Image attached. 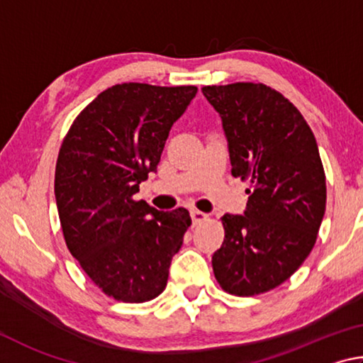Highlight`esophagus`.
Masks as SVG:
<instances>
[{
    "instance_id": "1",
    "label": "esophagus",
    "mask_w": 363,
    "mask_h": 363,
    "mask_svg": "<svg viewBox=\"0 0 363 363\" xmlns=\"http://www.w3.org/2000/svg\"><path fill=\"white\" fill-rule=\"evenodd\" d=\"M190 216H192V223H194V224L203 223V220L208 219V214H206V213H201V211H199V210H192V211H190Z\"/></svg>"
}]
</instances>
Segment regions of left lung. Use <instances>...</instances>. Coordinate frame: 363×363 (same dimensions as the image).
<instances>
[{
  "mask_svg": "<svg viewBox=\"0 0 363 363\" xmlns=\"http://www.w3.org/2000/svg\"><path fill=\"white\" fill-rule=\"evenodd\" d=\"M223 121L232 176L248 179L243 214H224L225 237L213 255L223 290L253 296L296 272L314 248L327 186L320 153L303 115L262 83L205 86Z\"/></svg>",
  "mask_w": 363,
  "mask_h": 363,
  "instance_id": "1",
  "label": "left lung"
}]
</instances>
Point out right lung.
<instances>
[{
	"label": "right lung",
	"mask_w": 363,
	"mask_h": 363,
	"mask_svg": "<svg viewBox=\"0 0 363 363\" xmlns=\"http://www.w3.org/2000/svg\"><path fill=\"white\" fill-rule=\"evenodd\" d=\"M195 94V86L115 84L77 116L60 147L54 194L67 248L116 301L145 303L164 290L192 224L184 208L158 211L133 195Z\"/></svg>",
	"instance_id": "1"
}]
</instances>
